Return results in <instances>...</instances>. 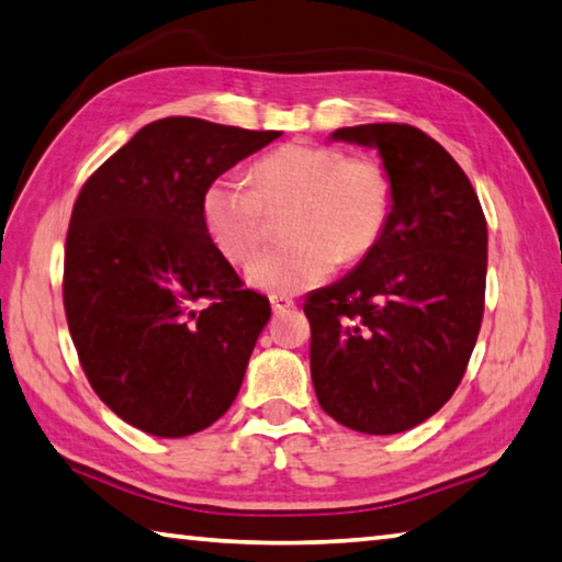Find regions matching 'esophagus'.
I'll use <instances>...</instances> for the list:
<instances>
[{"label": "esophagus", "mask_w": 562, "mask_h": 562, "mask_svg": "<svg viewBox=\"0 0 562 562\" xmlns=\"http://www.w3.org/2000/svg\"><path fill=\"white\" fill-rule=\"evenodd\" d=\"M270 304H272V310H274V312L282 314V312H290V310L294 307V300H292V297H288V294H272V297H270Z\"/></svg>", "instance_id": "esophagus-1"}]
</instances>
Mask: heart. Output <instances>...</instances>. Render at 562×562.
<instances>
[{"mask_svg": "<svg viewBox=\"0 0 562 562\" xmlns=\"http://www.w3.org/2000/svg\"><path fill=\"white\" fill-rule=\"evenodd\" d=\"M250 181L213 179L201 196L209 238L223 258L248 262L268 233V211L292 206L290 246L262 252L248 268L250 284L268 292L314 288L336 265L373 250L391 221L395 187L383 161L329 145L290 142L255 161Z\"/></svg>", "mask_w": 562, "mask_h": 562, "instance_id": "b5f03b06", "label": "heart"}]
</instances>
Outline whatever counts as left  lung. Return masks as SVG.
<instances>
[{"label":"left lung","instance_id":"obj_1","mask_svg":"<svg viewBox=\"0 0 562 562\" xmlns=\"http://www.w3.org/2000/svg\"><path fill=\"white\" fill-rule=\"evenodd\" d=\"M375 147L395 203L373 250L304 304L316 401L366 435L420 425L450 401L484 316L486 218L440 142L397 122L336 130Z\"/></svg>","mask_w":562,"mask_h":562}]
</instances>
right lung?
Here are the masks:
<instances>
[{
    "label": "right lung",
    "instance_id": "right-lung-1",
    "mask_svg": "<svg viewBox=\"0 0 562 562\" xmlns=\"http://www.w3.org/2000/svg\"><path fill=\"white\" fill-rule=\"evenodd\" d=\"M280 135L149 122L78 193L64 258L68 331L100 401L142 432L206 430L236 401L270 302L213 246L201 196Z\"/></svg>",
    "mask_w": 562,
    "mask_h": 562
}]
</instances>
